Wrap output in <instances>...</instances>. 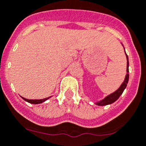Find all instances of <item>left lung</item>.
<instances>
[{
	"label": "left lung",
	"instance_id": "8db88e82",
	"mask_svg": "<svg viewBox=\"0 0 146 146\" xmlns=\"http://www.w3.org/2000/svg\"><path fill=\"white\" fill-rule=\"evenodd\" d=\"M121 45H122V44H121ZM124 49H125V48H124ZM125 55H126V58H127V74L126 76H125L124 82L121 83V85H120L119 88L116 91L111 93V94L109 95V96H107L106 97L104 98V99H102L101 101L95 103V104H96V105L106 106V105H109V104H113V102H115V101H117L119 98L120 97V96L122 94V93L124 92L125 89L126 88L127 85V83H128V80H129V73H128V72H129V60H128V56L127 55L126 52H125Z\"/></svg>",
	"mask_w": 146,
	"mask_h": 146
}]
</instances>
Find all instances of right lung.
I'll return each mask as SVG.
<instances>
[{
	"label": "right lung",
	"mask_w": 146,
	"mask_h": 146,
	"mask_svg": "<svg viewBox=\"0 0 146 146\" xmlns=\"http://www.w3.org/2000/svg\"><path fill=\"white\" fill-rule=\"evenodd\" d=\"M51 97V96H50V97H48V98H43V99H35V100H29V99H27V98H23L21 97L22 98H23L24 100H25V101H27V102L29 103V104H42V102H45V101H47L48 99H49Z\"/></svg>",
	"instance_id": "add662e5"
}]
</instances>
